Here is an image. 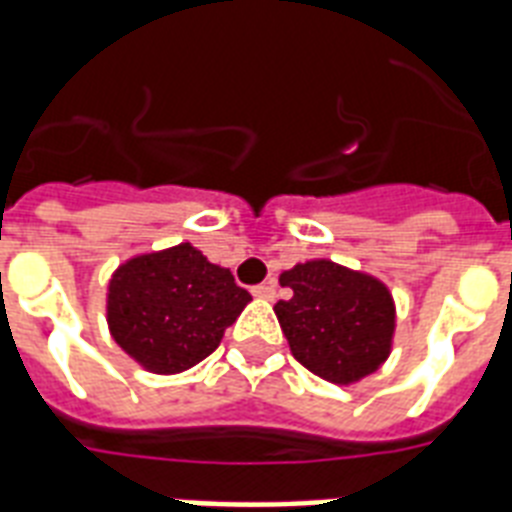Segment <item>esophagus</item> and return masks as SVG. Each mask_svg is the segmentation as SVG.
I'll return each instance as SVG.
<instances>
[{
	"instance_id": "esophagus-1",
	"label": "esophagus",
	"mask_w": 512,
	"mask_h": 512,
	"mask_svg": "<svg viewBox=\"0 0 512 512\" xmlns=\"http://www.w3.org/2000/svg\"><path fill=\"white\" fill-rule=\"evenodd\" d=\"M252 295L260 297V300H273V297H276V281L257 284V287H252Z\"/></svg>"
}]
</instances>
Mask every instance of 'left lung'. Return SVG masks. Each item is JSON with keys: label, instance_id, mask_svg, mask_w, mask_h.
<instances>
[{"label": "left lung", "instance_id": "1", "mask_svg": "<svg viewBox=\"0 0 512 512\" xmlns=\"http://www.w3.org/2000/svg\"><path fill=\"white\" fill-rule=\"evenodd\" d=\"M292 289L273 305L292 356L335 385L377 372L396 335V303L377 276L316 257L279 276Z\"/></svg>", "mask_w": 512, "mask_h": 512}]
</instances>
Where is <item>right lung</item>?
<instances>
[{
  "label": "right lung",
  "instance_id": "add662e5",
  "mask_svg": "<svg viewBox=\"0 0 512 512\" xmlns=\"http://www.w3.org/2000/svg\"><path fill=\"white\" fill-rule=\"evenodd\" d=\"M249 300L228 268L183 241L130 257L111 273L108 332L146 372L177 374L220 345Z\"/></svg>",
  "mask_w": 512,
  "mask_h": 512
}]
</instances>
